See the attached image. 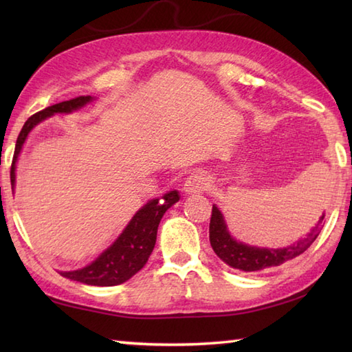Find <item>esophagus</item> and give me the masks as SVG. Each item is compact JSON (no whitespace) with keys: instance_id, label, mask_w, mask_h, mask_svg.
<instances>
[{"instance_id":"esophagus-1","label":"esophagus","mask_w":352,"mask_h":352,"mask_svg":"<svg viewBox=\"0 0 352 352\" xmlns=\"http://www.w3.org/2000/svg\"><path fill=\"white\" fill-rule=\"evenodd\" d=\"M208 184H210V178H208L206 172L197 170L186 178L183 190L184 193H188V195H197V193H203L204 190H207Z\"/></svg>"}]
</instances>
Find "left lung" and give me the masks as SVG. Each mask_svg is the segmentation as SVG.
I'll return each mask as SVG.
<instances>
[{"instance_id": "left-lung-1", "label": "left lung", "mask_w": 352, "mask_h": 352, "mask_svg": "<svg viewBox=\"0 0 352 352\" xmlns=\"http://www.w3.org/2000/svg\"><path fill=\"white\" fill-rule=\"evenodd\" d=\"M325 213H322L316 226L310 230V233L298 239L295 243L284 248H261V246H252L248 243L239 242L231 236L228 231L226 218L218 207L213 206L212 219H210V245L223 263L239 269L243 272H260L269 267L280 266L286 261L295 258L302 254L309 246L316 241L320 230L324 227Z\"/></svg>"}]
</instances>
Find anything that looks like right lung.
<instances>
[{"label":"right lung","instance_id":"right-lung-1","mask_svg":"<svg viewBox=\"0 0 352 352\" xmlns=\"http://www.w3.org/2000/svg\"><path fill=\"white\" fill-rule=\"evenodd\" d=\"M94 100L95 98L91 95L78 96V98L50 106L27 119V122L22 126L18 136L16 146H14V155L10 169L12 189H14V184H16L18 157L30 131L37 124L54 116L56 113H72V111L83 109L86 104H91ZM177 201H180V193H178V190H170L164 193L162 198L149 199L145 206H142L134 213V216L126 223V227L118 236L116 241L107 250H104L92 263L86 265L85 267L76 269V271H60V275L65 276V278L89 284V286L104 287L118 286V284H122L126 280H130L134 274H138L146 265V261L154 250L157 228H159L163 214Z\"/></svg>","mask_w":352,"mask_h":352}]
</instances>
